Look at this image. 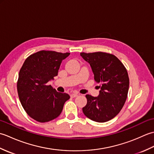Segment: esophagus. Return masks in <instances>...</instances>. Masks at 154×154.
I'll use <instances>...</instances> for the list:
<instances>
[{
    "mask_svg": "<svg viewBox=\"0 0 154 154\" xmlns=\"http://www.w3.org/2000/svg\"><path fill=\"white\" fill-rule=\"evenodd\" d=\"M78 96L77 94H75V93H73L71 94V98H75V97H77Z\"/></svg>",
    "mask_w": 154,
    "mask_h": 154,
    "instance_id": "1",
    "label": "esophagus"
}]
</instances>
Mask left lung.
Instances as JSON below:
<instances>
[{"label":"left lung","mask_w":154,"mask_h":154,"mask_svg":"<svg viewBox=\"0 0 154 154\" xmlns=\"http://www.w3.org/2000/svg\"><path fill=\"white\" fill-rule=\"evenodd\" d=\"M89 62L94 79L100 83L99 97L87 94V103L83 108L85 115L98 122H107L115 117L126 102L129 77L126 67L115 55L106 52L80 54Z\"/></svg>","instance_id":"8db88e82"}]
</instances>
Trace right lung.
<instances>
[{
	"label": "right lung",
	"instance_id": "right-lung-1",
	"mask_svg": "<svg viewBox=\"0 0 154 154\" xmlns=\"http://www.w3.org/2000/svg\"><path fill=\"white\" fill-rule=\"evenodd\" d=\"M70 53L42 50L28 56L20 70L17 91L22 107L32 119L46 122L56 119L69 99L47 83L57 76L61 61Z\"/></svg>",
	"mask_w": 154,
	"mask_h": 154
}]
</instances>
